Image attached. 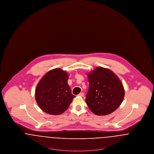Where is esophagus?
Masks as SVG:
<instances>
[{"label":"esophagus","instance_id":"obj_1","mask_svg":"<svg viewBox=\"0 0 154 154\" xmlns=\"http://www.w3.org/2000/svg\"><path fill=\"white\" fill-rule=\"evenodd\" d=\"M84 95V93H82V92H81V93H80L79 94V96H81V97H83Z\"/></svg>","mask_w":154,"mask_h":154}]
</instances>
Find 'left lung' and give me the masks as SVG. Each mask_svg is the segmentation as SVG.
<instances>
[{"instance_id":"8db88e82","label":"left lung","mask_w":154,"mask_h":154,"mask_svg":"<svg viewBox=\"0 0 154 154\" xmlns=\"http://www.w3.org/2000/svg\"><path fill=\"white\" fill-rule=\"evenodd\" d=\"M89 87L85 102L97 116L109 115L117 110L124 98L122 83L111 70L97 67L88 74Z\"/></svg>"}]
</instances>
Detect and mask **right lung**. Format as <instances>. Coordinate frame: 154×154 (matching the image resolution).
Segmentation results:
<instances>
[{
    "instance_id": "right-lung-1",
    "label": "right lung",
    "mask_w": 154,
    "mask_h": 154,
    "mask_svg": "<svg viewBox=\"0 0 154 154\" xmlns=\"http://www.w3.org/2000/svg\"><path fill=\"white\" fill-rule=\"evenodd\" d=\"M69 75L60 69L47 72L37 85L35 99L39 107L44 112L59 115L66 111L75 96L72 94L67 84Z\"/></svg>"
}]
</instances>
